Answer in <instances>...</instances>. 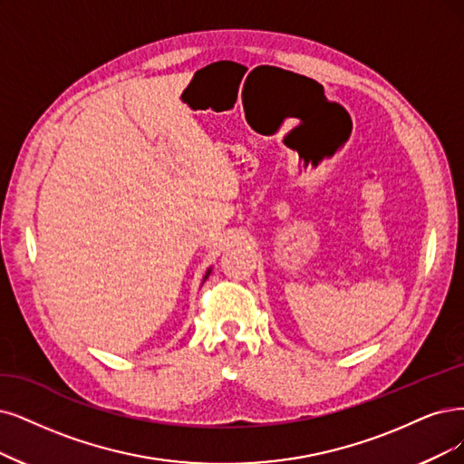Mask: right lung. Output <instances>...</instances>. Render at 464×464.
Segmentation results:
<instances>
[{"label":"right lung","mask_w":464,"mask_h":464,"mask_svg":"<svg viewBox=\"0 0 464 464\" xmlns=\"http://www.w3.org/2000/svg\"><path fill=\"white\" fill-rule=\"evenodd\" d=\"M210 273H212V267H208V269H206V273H204V277H202V283H204L206 279H208V277H210Z\"/></svg>","instance_id":"add662e5"}]
</instances>
